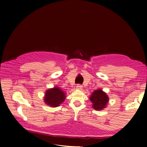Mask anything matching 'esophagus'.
<instances>
[{"label": "esophagus", "instance_id": "1", "mask_svg": "<svg viewBox=\"0 0 147 147\" xmlns=\"http://www.w3.org/2000/svg\"><path fill=\"white\" fill-rule=\"evenodd\" d=\"M82 86L80 85V84H78V85L76 86V88H77V90H82Z\"/></svg>", "mask_w": 147, "mask_h": 147}]
</instances>
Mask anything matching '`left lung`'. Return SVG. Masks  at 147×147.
<instances>
[{
	"label": "left lung",
	"instance_id": "1",
	"mask_svg": "<svg viewBox=\"0 0 147 147\" xmlns=\"http://www.w3.org/2000/svg\"><path fill=\"white\" fill-rule=\"evenodd\" d=\"M90 99L92 102V108L95 111H102L107 107L109 102V96L101 89L94 91L90 96Z\"/></svg>",
	"mask_w": 147,
	"mask_h": 147
}]
</instances>
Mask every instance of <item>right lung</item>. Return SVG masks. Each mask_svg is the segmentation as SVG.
<instances>
[{"label":"right lung","mask_w":147,"mask_h":147,"mask_svg":"<svg viewBox=\"0 0 147 147\" xmlns=\"http://www.w3.org/2000/svg\"><path fill=\"white\" fill-rule=\"evenodd\" d=\"M66 93L59 87H54L47 90L44 97V102L47 105L56 108L59 107L66 99Z\"/></svg>","instance_id":"add662e5"}]
</instances>
